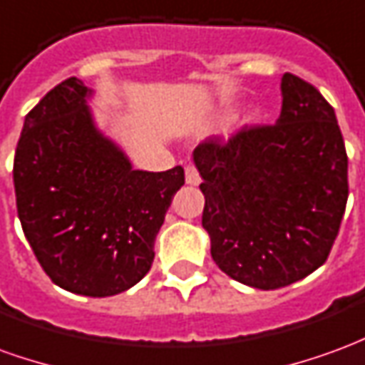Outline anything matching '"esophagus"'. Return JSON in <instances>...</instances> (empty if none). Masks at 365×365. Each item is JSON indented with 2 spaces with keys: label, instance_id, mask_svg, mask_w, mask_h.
<instances>
[{
  "label": "esophagus",
  "instance_id": "34e87169",
  "mask_svg": "<svg viewBox=\"0 0 365 365\" xmlns=\"http://www.w3.org/2000/svg\"><path fill=\"white\" fill-rule=\"evenodd\" d=\"M201 182V178H199V172L195 166H185V183L187 185H197Z\"/></svg>",
  "mask_w": 365,
  "mask_h": 365
}]
</instances>
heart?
Returning <instances> with one entry per match:
<instances>
[{
  "label": "heart",
  "instance_id": "1",
  "mask_svg": "<svg viewBox=\"0 0 365 365\" xmlns=\"http://www.w3.org/2000/svg\"><path fill=\"white\" fill-rule=\"evenodd\" d=\"M256 117H258V109H256V107H250V109H246V111L238 117V120H240V125H248V123L256 120Z\"/></svg>",
  "mask_w": 365,
  "mask_h": 365
}]
</instances>
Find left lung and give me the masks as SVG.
I'll use <instances>...</instances> for the list:
<instances>
[{
	"label": "left lung",
	"mask_w": 365,
	"mask_h": 365,
	"mask_svg": "<svg viewBox=\"0 0 365 365\" xmlns=\"http://www.w3.org/2000/svg\"><path fill=\"white\" fill-rule=\"evenodd\" d=\"M275 125L242 128L193 150L205 195L201 225L225 274L279 289L321 268L348 201V156L330 103L293 74L282 78Z\"/></svg>",
	"instance_id": "1"
}]
</instances>
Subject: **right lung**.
Masks as SVG:
<instances>
[{
  "mask_svg": "<svg viewBox=\"0 0 365 365\" xmlns=\"http://www.w3.org/2000/svg\"><path fill=\"white\" fill-rule=\"evenodd\" d=\"M93 90L68 78L29 111L13 162L25 238L58 287L109 297L148 274L183 168L135 170L97 128Z\"/></svg>",
  "mask_w": 365,
  "mask_h": 365,
  "instance_id": "obj_1",
  "label": "right lung"
}]
</instances>
